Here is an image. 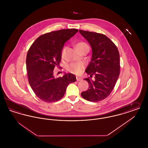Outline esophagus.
<instances>
[{"label": "esophagus", "instance_id": "esophagus-1", "mask_svg": "<svg viewBox=\"0 0 148 148\" xmlns=\"http://www.w3.org/2000/svg\"><path fill=\"white\" fill-rule=\"evenodd\" d=\"M82 78H80V77H77V82H79V81H82Z\"/></svg>", "mask_w": 148, "mask_h": 148}]
</instances>
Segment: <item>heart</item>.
Listing matches in <instances>:
<instances>
[{
    "label": "heart",
    "instance_id": "obj_1",
    "mask_svg": "<svg viewBox=\"0 0 148 148\" xmlns=\"http://www.w3.org/2000/svg\"><path fill=\"white\" fill-rule=\"evenodd\" d=\"M76 48L78 51L86 49V48L89 49V47L88 45V44H86V42H77V44H76ZM65 51V48H64L61 52V56L62 58H63L64 56ZM83 68V64L80 63H73L69 64L67 66L66 70L68 71L71 73L79 74L82 71Z\"/></svg>",
    "mask_w": 148,
    "mask_h": 148
}]
</instances>
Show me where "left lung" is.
I'll list each match as a JSON object with an SVG mask.
<instances>
[{
	"instance_id": "left-lung-1",
	"label": "left lung",
	"mask_w": 148,
	"mask_h": 148,
	"mask_svg": "<svg viewBox=\"0 0 148 148\" xmlns=\"http://www.w3.org/2000/svg\"><path fill=\"white\" fill-rule=\"evenodd\" d=\"M92 48V60L85 72L90 77L85 79L89 84L81 93L86 100L98 102L106 98L116 84L120 74V56L115 44L106 35L79 30ZM94 75L95 79L91 78Z\"/></svg>"
}]
</instances>
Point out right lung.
Wrapping results in <instances>:
<instances>
[{
	"label": "right lung",
	"mask_w": 148,
	"mask_h": 148,
	"mask_svg": "<svg viewBox=\"0 0 148 148\" xmlns=\"http://www.w3.org/2000/svg\"><path fill=\"white\" fill-rule=\"evenodd\" d=\"M77 32L76 29H67L45 33L39 36L28 51L26 65L29 83L35 95L45 102L61 99L68 85L76 81L71 73L56 78L53 71L59 65L64 43Z\"/></svg>",
	"instance_id": "1"
}]
</instances>
